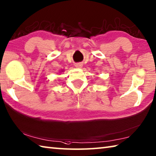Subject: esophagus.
Instances as JSON below:
<instances>
[{"mask_svg": "<svg viewBox=\"0 0 156 156\" xmlns=\"http://www.w3.org/2000/svg\"><path fill=\"white\" fill-rule=\"evenodd\" d=\"M75 66L76 67H77V68H81L82 67H83V63H77L75 64Z\"/></svg>", "mask_w": 156, "mask_h": 156, "instance_id": "34e87169", "label": "esophagus"}]
</instances>
